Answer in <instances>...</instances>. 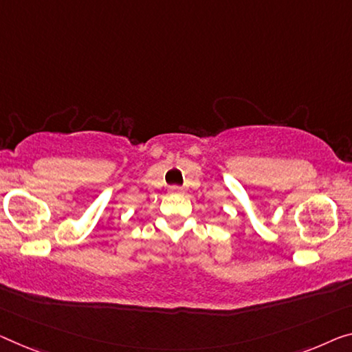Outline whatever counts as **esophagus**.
Instances as JSON below:
<instances>
[{"label":"esophagus","instance_id":"1","mask_svg":"<svg viewBox=\"0 0 352 352\" xmlns=\"http://www.w3.org/2000/svg\"><path fill=\"white\" fill-rule=\"evenodd\" d=\"M168 190H170V193H181L182 188L177 187V186H171V187L168 188Z\"/></svg>","mask_w":352,"mask_h":352}]
</instances>
